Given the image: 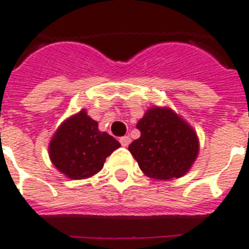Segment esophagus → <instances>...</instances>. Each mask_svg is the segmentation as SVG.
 Wrapping results in <instances>:
<instances>
[{
	"label": "esophagus",
	"mask_w": 249,
	"mask_h": 249,
	"mask_svg": "<svg viewBox=\"0 0 249 249\" xmlns=\"http://www.w3.org/2000/svg\"><path fill=\"white\" fill-rule=\"evenodd\" d=\"M120 142H121V145H122V146H128L129 143H131V137L129 136H123V137H121L120 139Z\"/></svg>",
	"instance_id": "esophagus-1"
}]
</instances>
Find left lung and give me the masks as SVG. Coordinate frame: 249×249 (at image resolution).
<instances>
[{"instance_id":"obj_1","label":"left lung","mask_w":249,"mask_h":249,"mask_svg":"<svg viewBox=\"0 0 249 249\" xmlns=\"http://www.w3.org/2000/svg\"><path fill=\"white\" fill-rule=\"evenodd\" d=\"M141 136L128 146L145 176L159 180L188 173L200 151L196 131L169 107L154 106L137 122Z\"/></svg>"}]
</instances>
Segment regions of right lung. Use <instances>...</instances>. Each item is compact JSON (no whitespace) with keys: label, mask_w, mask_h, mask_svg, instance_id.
I'll return each instance as SVG.
<instances>
[{"label":"right lung","mask_w":249,"mask_h":249,"mask_svg":"<svg viewBox=\"0 0 249 249\" xmlns=\"http://www.w3.org/2000/svg\"><path fill=\"white\" fill-rule=\"evenodd\" d=\"M120 146L109 133L99 131L86 109H81L55 129L48 151L52 164L63 176L86 179L100 172L107 157Z\"/></svg>","instance_id":"obj_1"}]
</instances>
